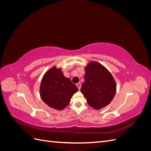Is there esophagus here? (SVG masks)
Segmentation results:
<instances>
[{"label":"esophagus","instance_id":"obj_1","mask_svg":"<svg viewBox=\"0 0 151 151\" xmlns=\"http://www.w3.org/2000/svg\"><path fill=\"white\" fill-rule=\"evenodd\" d=\"M76 86H77V88H78V90H79V91H80V89H81V83H77V84H76Z\"/></svg>","mask_w":151,"mask_h":151}]
</instances>
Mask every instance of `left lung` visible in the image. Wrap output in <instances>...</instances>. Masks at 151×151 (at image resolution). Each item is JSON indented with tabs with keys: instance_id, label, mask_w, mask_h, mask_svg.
Returning <instances> with one entry per match:
<instances>
[{
	"instance_id": "8db88e82",
	"label": "left lung",
	"mask_w": 151,
	"mask_h": 151,
	"mask_svg": "<svg viewBox=\"0 0 151 151\" xmlns=\"http://www.w3.org/2000/svg\"><path fill=\"white\" fill-rule=\"evenodd\" d=\"M85 72L81 91L87 102L95 109L106 106L116 93V83L111 73L96 62L89 63Z\"/></svg>"
}]
</instances>
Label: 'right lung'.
Instances as JSON below:
<instances>
[{"label": "right lung", "instance_id": "add662e5", "mask_svg": "<svg viewBox=\"0 0 151 151\" xmlns=\"http://www.w3.org/2000/svg\"><path fill=\"white\" fill-rule=\"evenodd\" d=\"M78 91L61 68L53 67L45 73L40 85V96L44 103L52 108L61 110L69 104L72 96Z\"/></svg>", "mask_w": 151, "mask_h": 151}]
</instances>
